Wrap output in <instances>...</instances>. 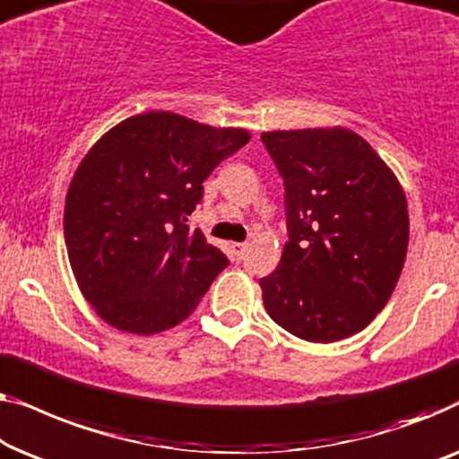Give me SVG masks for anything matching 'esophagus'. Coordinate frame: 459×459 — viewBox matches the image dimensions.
I'll use <instances>...</instances> for the list:
<instances>
[{
  "label": "esophagus",
  "mask_w": 459,
  "mask_h": 459,
  "mask_svg": "<svg viewBox=\"0 0 459 459\" xmlns=\"http://www.w3.org/2000/svg\"><path fill=\"white\" fill-rule=\"evenodd\" d=\"M247 247H249V243H232L230 245V251L237 257H243V254H245V251H247Z\"/></svg>",
  "instance_id": "esophagus-1"
}]
</instances>
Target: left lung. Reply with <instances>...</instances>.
Segmentation results:
<instances>
[{"label": "left lung", "mask_w": 459, "mask_h": 459, "mask_svg": "<svg viewBox=\"0 0 459 459\" xmlns=\"http://www.w3.org/2000/svg\"><path fill=\"white\" fill-rule=\"evenodd\" d=\"M285 180L289 241L260 279L276 325L309 343L359 333L386 306L410 238L408 202L383 158L341 126L262 134Z\"/></svg>", "instance_id": "1"}]
</instances>
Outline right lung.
Segmentation results:
<instances>
[{
	"label": "right lung",
	"instance_id": "add662e5",
	"mask_svg": "<svg viewBox=\"0 0 459 459\" xmlns=\"http://www.w3.org/2000/svg\"><path fill=\"white\" fill-rule=\"evenodd\" d=\"M251 139L172 112L122 120L70 180L64 237L76 285L118 331L156 334L183 322L227 255L191 230L212 170Z\"/></svg>",
	"mask_w": 459,
	"mask_h": 459
}]
</instances>
